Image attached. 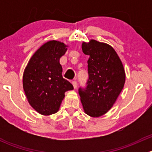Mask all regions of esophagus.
<instances>
[{
  "instance_id": "esophagus-1",
  "label": "esophagus",
  "mask_w": 152,
  "mask_h": 152,
  "mask_svg": "<svg viewBox=\"0 0 152 152\" xmlns=\"http://www.w3.org/2000/svg\"><path fill=\"white\" fill-rule=\"evenodd\" d=\"M71 83H72V85H73V88L76 89V87H77V82H76V81H73V82H72Z\"/></svg>"
}]
</instances>
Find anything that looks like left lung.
I'll return each mask as SVG.
<instances>
[{"instance_id": "8db88e82", "label": "left lung", "mask_w": 152, "mask_h": 152, "mask_svg": "<svg viewBox=\"0 0 152 152\" xmlns=\"http://www.w3.org/2000/svg\"><path fill=\"white\" fill-rule=\"evenodd\" d=\"M82 48L90 57L87 88L79 90L81 102L86 114L99 118L113 107L123 90L125 70L118 53L109 44L92 39L82 42Z\"/></svg>"}]
</instances>
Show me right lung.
Here are the masks:
<instances>
[{
    "instance_id": "1",
    "label": "right lung",
    "mask_w": 152,
    "mask_h": 152,
    "mask_svg": "<svg viewBox=\"0 0 152 152\" xmlns=\"http://www.w3.org/2000/svg\"><path fill=\"white\" fill-rule=\"evenodd\" d=\"M67 45L50 40L36 50L29 59L23 76V87L29 104L42 115L57 113L65 93L73 89L62 77L59 59Z\"/></svg>"
}]
</instances>
